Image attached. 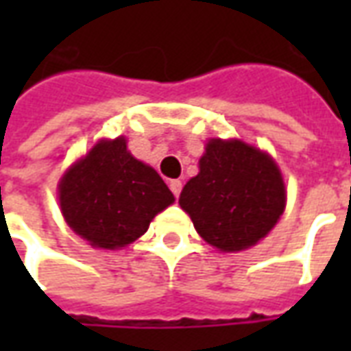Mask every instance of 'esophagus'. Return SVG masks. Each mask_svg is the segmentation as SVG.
Returning a JSON list of instances; mask_svg holds the SVG:
<instances>
[{"label": "esophagus", "mask_w": 351, "mask_h": 351, "mask_svg": "<svg viewBox=\"0 0 351 351\" xmlns=\"http://www.w3.org/2000/svg\"><path fill=\"white\" fill-rule=\"evenodd\" d=\"M169 188H171V191H173V195L178 197V195H180V191H182V182H180V180H171V182H169Z\"/></svg>", "instance_id": "1"}]
</instances>
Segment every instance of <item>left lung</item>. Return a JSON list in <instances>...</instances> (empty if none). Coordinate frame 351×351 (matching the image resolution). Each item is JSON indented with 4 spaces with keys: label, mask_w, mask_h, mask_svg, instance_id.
I'll use <instances>...</instances> for the list:
<instances>
[{
    "label": "left lung",
    "mask_w": 351,
    "mask_h": 351,
    "mask_svg": "<svg viewBox=\"0 0 351 351\" xmlns=\"http://www.w3.org/2000/svg\"><path fill=\"white\" fill-rule=\"evenodd\" d=\"M178 203L203 241L221 252H241L276 226L286 208V186L267 152L239 138H210Z\"/></svg>",
    "instance_id": "obj_1"
}]
</instances>
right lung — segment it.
<instances>
[{
  "instance_id": "add662e5",
  "label": "right lung",
  "mask_w": 351,
  "mask_h": 351,
  "mask_svg": "<svg viewBox=\"0 0 351 351\" xmlns=\"http://www.w3.org/2000/svg\"><path fill=\"white\" fill-rule=\"evenodd\" d=\"M58 199L67 226L93 248L118 250L145 235L173 193L150 165L135 160L125 138H103L65 171Z\"/></svg>"
}]
</instances>
